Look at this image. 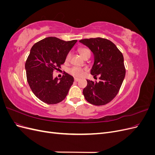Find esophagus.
<instances>
[{
  "mask_svg": "<svg viewBox=\"0 0 155 155\" xmlns=\"http://www.w3.org/2000/svg\"><path fill=\"white\" fill-rule=\"evenodd\" d=\"M79 80V79H78V78H74V81H78Z\"/></svg>",
  "mask_w": 155,
  "mask_h": 155,
  "instance_id": "34e87169",
  "label": "esophagus"
}]
</instances>
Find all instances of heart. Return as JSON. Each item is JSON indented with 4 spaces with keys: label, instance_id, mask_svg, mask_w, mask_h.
<instances>
[{
    "label": "heart",
    "instance_id": "heart-1",
    "mask_svg": "<svg viewBox=\"0 0 155 155\" xmlns=\"http://www.w3.org/2000/svg\"><path fill=\"white\" fill-rule=\"evenodd\" d=\"M78 51L79 54H80L81 55V57L83 58H84L85 56L87 55H90V51H89L87 48H79ZM70 58H71V54L68 53V54L66 56V59H65L66 62L69 61ZM84 70H85V69L74 67L69 70V73L75 77H81L83 76V74L84 73Z\"/></svg>",
    "mask_w": 155,
    "mask_h": 155
}]
</instances>
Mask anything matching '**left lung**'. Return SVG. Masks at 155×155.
I'll list each match as a JSON object with an SVG mask.
<instances>
[{
	"label": "left lung",
	"mask_w": 155,
	"mask_h": 155,
	"mask_svg": "<svg viewBox=\"0 0 155 155\" xmlns=\"http://www.w3.org/2000/svg\"><path fill=\"white\" fill-rule=\"evenodd\" d=\"M87 46L94 55V64L91 74L100 81L87 79V85L83 94L85 100L94 105H104L117 95L125 76L124 56L110 41L96 37L79 41Z\"/></svg>",
	"instance_id": "8db88e82"
}]
</instances>
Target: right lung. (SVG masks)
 <instances>
[{"mask_svg":"<svg viewBox=\"0 0 155 155\" xmlns=\"http://www.w3.org/2000/svg\"><path fill=\"white\" fill-rule=\"evenodd\" d=\"M77 40L64 41L49 37L32 46L25 63L28 83L34 95L47 104H56L66 97L74 78L67 73L54 78Z\"/></svg>","mask_w":155,"mask_h":155,"instance_id":"add662e5","label":"right lung"}]
</instances>
